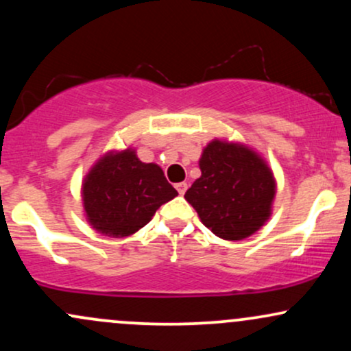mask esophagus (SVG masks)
Returning <instances> with one entry per match:
<instances>
[{
    "mask_svg": "<svg viewBox=\"0 0 351 351\" xmlns=\"http://www.w3.org/2000/svg\"><path fill=\"white\" fill-rule=\"evenodd\" d=\"M175 188H176V191L180 193V195H184V191H186L188 184L184 183V181H181V183H176V184H175Z\"/></svg>",
    "mask_w": 351,
    "mask_h": 351,
    "instance_id": "34e87169",
    "label": "esophagus"
}]
</instances>
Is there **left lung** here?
I'll list each match as a JSON object with an SVG mask.
<instances>
[{
    "label": "left lung",
    "mask_w": 351,
    "mask_h": 351,
    "mask_svg": "<svg viewBox=\"0 0 351 351\" xmlns=\"http://www.w3.org/2000/svg\"><path fill=\"white\" fill-rule=\"evenodd\" d=\"M199 170L184 199L213 234L226 241L245 239L271 217L276 178L252 148L215 138L201 153Z\"/></svg>",
    "instance_id": "left-lung-1"
}]
</instances>
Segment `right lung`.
Returning <instances> with one entry per match:
<instances>
[{
    "label": "right lung",
    "mask_w": 351,
    "mask_h": 351,
    "mask_svg": "<svg viewBox=\"0 0 351 351\" xmlns=\"http://www.w3.org/2000/svg\"><path fill=\"white\" fill-rule=\"evenodd\" d=\"M175 196L162 168L140 162L134 148L100 156L82 181L88 224L108 237L135 234Z\"/></svg>",
    "instance_id": "add662e5"
}]
</instances>
